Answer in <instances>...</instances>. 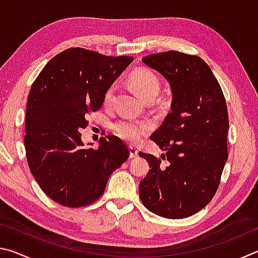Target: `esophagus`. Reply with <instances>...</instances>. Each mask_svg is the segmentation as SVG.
Returning <instances> with one entry per match:
<instances>
[{"label":"esophagus","instance_id":"esophagus-1","mask_svg":"<svg viewBox=\"0 0 258 258\" xmlns=\"http://www.w3.org/2000/svg\"><path fill=\"white\" fill-rule=\"evenodd\" d=\"M128 150H130V158H137V157L139 156V151L137 148L130 147Z\"/></svg>","mask_w":258,"mask_h":258}]
</instances>
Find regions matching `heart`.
Segmentation results:
<instances>
[{
  "mask_svg": "<svg viewBox=\"0 0 258 258\" xmlns=\"http://www.w3.org/2000/svg\"><path fill=\"white\" fill-rule=\"evenodd\" d=\"M130 82L133 89L137 91V93L145 100L150 97H157L159 92V80L149 69H139V71L134 72L130 78ZM115 90L116 86L112 85L106 91L104 103L111 102ZM112 130L117 134V137H119L121 140L134 143L150 132L152 130V124L150 121L146 120L123 118L112 124Z\"/></svg>",
  "mask_w": 258,
  "mask_h": 258,
  "instance_id": "b5f03b06",
  "label": "heart"
}]
</instances>
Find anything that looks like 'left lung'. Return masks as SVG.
Listing matches in <instances>:
<instances>
[{"label":"left lung","instance_id":"1","mask_svg":"<svg viewBox=\"0 0 258 258\" xmlns=\"http://www.w3.org/2000/svg\"><path fill=\"white\" fill-rule=\"evenodd\" d=\"M172 90V111L150 139L166 154L145 152L150 169L139 195L150 212L166 218L189 217L216 194L228 160L229 116L225 98L208 64L197 55L167 51L142 58ZM161 159H168L162 167Z\"/></svg>","mask_w":258,"mask_h":258}]
</instances>
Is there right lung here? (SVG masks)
<instances>
[{
    "instance_id": "obj_1",
    "label": "right lung",
    "mask_w": 258,
    "mask_h": 258,
    "mask_svg": "<svg viewBox=\"0 0 258 258\" xmlns=\"http://www.w3.org/2000/svg\"><path fill=\"white\" fill-rule=\"evenodd\" d=\"M133 56H108L72 47L53 56L33 83L27 99L24 138L30 172L43 192L66 207H82L101 197L113 171L128 158L116 135L85 148L86 115L97 111L104 93Z\"/></svg>"
}]
</instances>
